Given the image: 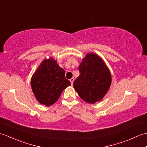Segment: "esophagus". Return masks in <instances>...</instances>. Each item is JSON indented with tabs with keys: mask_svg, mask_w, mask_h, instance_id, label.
<instances>
[{
	"mask_svg": "<svg viewBox=\"0 0 147 147\" xmlns=\"http://www.w3.org/2000/svg\"><path fill=\"white\" fill-rule=\"evenodd\" d=\"M69 80H70V82H71V85H73V82H74V78H71Z\"/></svg>",
	"mask_w": 147,
	"mask_h": 147,
	"instance_id": "obj_1",
	"label": "esophagus"
}]
</instances>
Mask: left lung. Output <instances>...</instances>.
Wrapping results in <instances>:
<instances>
[{
  "label": "left lung",
  "instance_id": "obj_1",
  "mask_svg": "<svg viewBox=\"0 0 147 147\" xmlns=\"http://www.w3.org/2000/svg\"><path fill=\"white\" fill-rule=\"evenodd\" d=\"M80 76L73 86L81 98L89 104L100 100L111 84V74L102 59L89 53L79 66Z\"/></svg>",
  "mask_w": 147,
  "mask_h": 147
}]
</instances>
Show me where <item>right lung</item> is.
Segmentation results:
<instances>
[{
  "mask_svg": "<svg viewBox=\"0 0 147 147\" xmlns=\"http://www.w3.org/2000/svg\"><path fill=\"white\" fill-rule=\"evenodd\" d=\"M33 92L40 104L50 106L59 99L62 91L71 85L65 71L52 58L45 59L32 76Z\"/></svg>",
  "mask_w": 147,
  "mask_h": 147,
  "instance_id": "add662e5",
  "label": "right lung"
}]
</instances>
